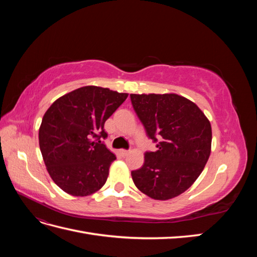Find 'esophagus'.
Instances as JSON below:
<instances>
[{
	"instance_id": "obj_1",
	"label": "esophagus",
	"mask_w": 257,
	"mask_h": 257,
	"mask_svg": "<svg viewBox=\"0 0 257 257\" xmlns=\"http://www.w3.org/2000/svg\"><path fill=\"white\" fill-rule=\"evenodd\" d=\"M120 153L123 155V157H126V155L130 153V150H124V149H122V150H120Z\"/></svg>"
}]
</instances>
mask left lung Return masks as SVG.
I'll list each match as a JSON object with an SVG mask.
<instances>
[{"instance_id": "8db88e82", "label": "left lung", "mask_w": 257, "mask_h": 257, "mask_svg": "<svg viewBox=\"0 0 257 257\" xmlns=\"http://www.w3.org/2000/svg\"><path fill=\"white\" fill-rule=\"evenodd\" d=\"M132 105L158 150L132 172L137 189L157 200L180 195L195 182L211 152V124L198 106L174 93L131 94Z\"/></svg>"}]
</instances>
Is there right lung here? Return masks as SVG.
Masks as SVG:
<instances>
[{
	"mask_svg": "<svg viewBox=\"0 0 257 257\" xmlns=\"http://www.w3.org/2000/svg\"><path fill=\"white\" fill-rule=\"evenodd\" d=\"M127 93L87 85L61 96L45 112L38 133L48 173L60 189L88 196L105 184L115 155L100 142L106 120Z\"/></svg>",
	"mask_w": 257,
	"mask_h": 257,
	"instance_id": "right-lung-1",
	"label": "right lung"
}]
</instances>
